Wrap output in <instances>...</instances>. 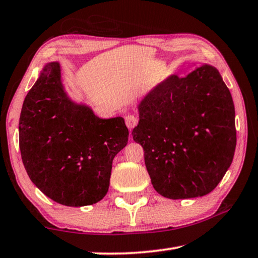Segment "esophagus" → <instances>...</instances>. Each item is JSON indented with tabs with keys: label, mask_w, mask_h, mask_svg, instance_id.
Wrapping results in <instances>:
<instances>
[{
	"label": "esophagus",
	"mask_w": 258,
	"mask_h": 258,
	"mask_svg": "<svg viewBox=\"0 0 258 258\" xmlns=\"http://www.w3.org/2000/svg\"><path fill=\"white\" fill-rule=\"evenodd\" d=\"M125 123L128 128H133L138 124V118L134 115H126L125 116Z\"/></svg>",
	"instance_id": "obj_1"
}]
</instances>
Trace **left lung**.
<instances>
[{
  "mask_svg": "<svg viewBox=\"0 0 258 258\" xmlns=\"http://www.w3.org/2000/svg\"><path fill=\"white\" fill-rule=\"evenodd\" d=\"M133 140L145 150L155 190L169 199L203 197L232 163L234 104L221 74L204 63L184 77L172 74L138 104Z\"/></svg>",
  "mask_w": 258,
  "mask_h": 258,
  "instance_id": "obj_1",
  "label": "left lung"
}]
</instances>
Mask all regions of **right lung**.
Returning a JSON list of instances; mask_svg holds the SVG:
<instances>
[{
    "mask_svg": "<svg viewBox=\"0 0 258 258\" xmlns=\"http://www.w3.org/2000/svg\"><path fill=\"white\" fill-rule=\"evenodd\" d=\"M128 141L124 118L103 119L69 97L58 61L44 64L19 119L21 158L46 197L71 207L107 195L112 160Z\"/></svg>",
    "mask_w": 258,
    "mask_h": 258,
    "instance_id": "add662e5",
    "label": "right lung"
}]
</instances>
